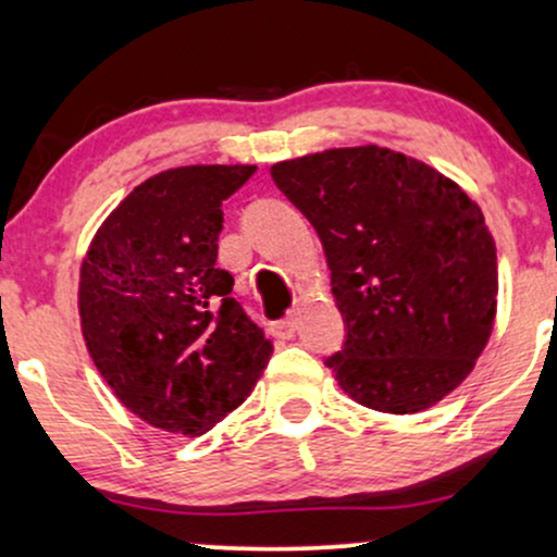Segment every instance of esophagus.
Listing matches in <instances>:
<instances>
[{
    "instance_id": "obj_1",
    "label": "esophagus",
    "mask_w": 557,
    "mask_h": 557,
    "mask_svg": "<svg viewBox=\"0 0 557 557\" xmlns=\"http://www.w3.org/2000/svg\"><path fill=\"white\" fill-rule=\"evenodd\" d=\"M298 319H300V306L293 304L290 311H287V317L280 319V322L274 324V332H277V335H283V337H290L293 332L298 330Z\"/></svg>"
}]
</instances>
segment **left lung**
<instances>
[{
    "instance_id": "obj_1",
    "label": "left lung",
    "mask_w": 557,
    "mask_h": 557,
    "mask_svg": "<svg viewBox=\"0 0 557 557\" xmlns=\"http://www.w3.org/2000/svg\"><path fill=\"white\" fill-rule=\"evenodd\" d=\"M314 225L345 317L327 367L361 406L419 413L471 374L497 311V253L476 201L443 172L385 146L272 164Z\"/></svg>"
}]
</instances>
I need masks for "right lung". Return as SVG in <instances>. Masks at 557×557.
<instances>
[{"label":"right lung","mask_w":557,"mask_h":557,"mask_svg":"<svg viewBox=\"0 0 557 557\" xmlns=\"http://www.w3.org/2000/svg\"><path fill=\"white\" fill-rule=\"evenodd\" d=\"M253 164L164 170L127 194L81 264V330L94 367L127 411L157 430L209 432L257 387L264 330L216 267L222 201Z\"/></svg>","instance_id":"obj_1"}]
</instances>
